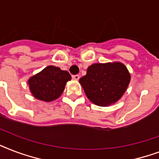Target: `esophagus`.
I'll return each mask as SVG.
<instances>
[{"label": "esophagus", "instance_id": "obj_1", "mask_svg": "<svg viewBox=\"0 0 159 159\" xmlns=\"http://www.w3.org/2000/svg\"><path fill=\"white\" fill-rule=\"evenodd\" d=\"M72 79L73 80H76V81H77V80H79L80 78V76L79 75H72Z\"/></svg>", "mask_w": 159, "mask_h": 159}]
</instances>
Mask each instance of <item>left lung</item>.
Masks as SVG:
<instances>
[{
	"label": "left lung",
	"instance_id": "obj_1",
	"mask_svg": "<svg viewBox=\"0 0 159 159\" xmlns=\"http://www.w3.org/2000/svg\"><path fill=\"white\" fill-rule=\"evenodd\" d=\"M130 82V74L121 62L94 63L79 79L87 98L95 105L108 106L120 99Z\"/></svg>",
	"mask_w": 159,
	"mask_h": 159
}]
</instances>
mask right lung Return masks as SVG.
Returning a JSON list of instances; mask_svg holds the SVG:
<instances>
[{
  "label": "right lung",
  "mask_w": 159,
  "mask_h": 159,
  "mask_svg": "<svg viewBox=\"0 0 159 159\" xmlns=\"http://www.w3.org/2000/svg\"><path fill=\"white\" fill-rule=\"evenodd\" d=\"M67 71L55 66H48L28 80L30 90L34 97L50 102L57 99L64 91L67 82L71 80Z\"/></svg>",
  "instance_id": "obj_1"
}]
</instances>
